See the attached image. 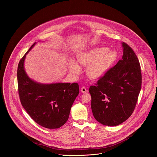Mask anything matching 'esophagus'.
<instances>
[{
    "instance_id": "esophagus-1",
    "label": "esophagus",
    "mask_w": 157,
    "mask_h": 157,
    "mask_svg": "<svg viewBox=\"0 0 157 157\" xmlns=\"http://www.w3.org/2000/svg\"><path fill=\"white\" fill-rule=\"evenodd\" d=\"M81 91L82 93H87V89H86V88L85 87H82L81 88Z\"/></svg>"
}]
</instances>
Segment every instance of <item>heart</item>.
I'll return each instance as SVG.
<instances>
[{"label": "heart", "instance_id": "obj_1", "mask_svg": "<svg viewBox=\"0 0 157 157\" xmlns=\"http://www.w3.org/2000/svg\"><path fill=\"white\" fill-rule=\"evenodd\" d=\"M117 58V53L106 47H98L80 53L77 57L78 62L82 65H87V75L93 79L103 76ZM77 61L70 59L68 68L73 75H79L81 68Z\"/></svg>", "mask_w": 157, "mask_h": 157}]
</instances>
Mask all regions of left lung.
Instances as JSON below:
<instances>
[{"instance_id":"obj_1","label":"left lung","mask_w":157,"mask_h":157,"mask_svg":"<svg viewBox=\"0 0 157 157\" xmlns=\"http://www.w3.org/2000/svg\"><path fill=\"white\" fill-rule=\"evenodd\" d=\"M122 59L91 86V109L96 120L107 126H117L135 109L142 86L140 65L136 53L122 43Z\"/></svg>"}]
</instances>
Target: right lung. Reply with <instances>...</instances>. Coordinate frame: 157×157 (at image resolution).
I'll return each instance as SVG.
<instances>
[{"label":"right lung","mask_w":157,"mask_h":157,"mask_svg":"<svg viewBox=\"0 0 157 157\" xmlns=\"http://www.w3.org/2000/svg\"><path fill=\"white\" fill-rule=\"evenodd\" d=\"M20 59L17 69L18 94L21 104L31 118L47 128H58L68 121L71 108L79 94V85L56 82L42 84L29 77L24 68L26 55Z\"/></svg>","instance_id":"add662e5"}]
</instances>
